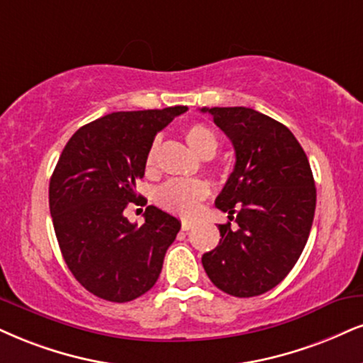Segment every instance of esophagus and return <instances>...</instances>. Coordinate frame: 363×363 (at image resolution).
<instances>
[{"mask_svg":"<svg viewBox=\"0 0 363 363\" xmlns=\"http://www.w3.org/2000/svg\"><path fill=\"white\" fill-rule=\"evenodd\" d=\"M191 227H194V222H190V220H183L182 222V230H190Z\"/></svg>","mask_w":363,"mask_h":363,"instance_id":"1","label":"esophagus"}]
</instances>
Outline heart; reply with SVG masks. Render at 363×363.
<instances>
[{"label":"heart","mask_w":363,"mask_h":363,"mask_svg":"<svg viewBox=\"0 0 363 363\" xmlns=\"http://www.w3.org/2000/svg\"><path fill=\"white\" fill-rule=\"evenodd\" d=\"M185 141L189 146L200 155L202 158H210L217 151L218 141L217 136L210 128L205 124H191L185 129ZM156 153H158V143H153L147 150L145 158V168L147 172L155 168L156 164ZM210 194V186L203 180H168L167 183L156 190V202L160 207H163L168 212L177 213L180 217H191L195 216L200 203L207 199Z\"/></svg>","instance_id":"heart-1"}]
</instances>
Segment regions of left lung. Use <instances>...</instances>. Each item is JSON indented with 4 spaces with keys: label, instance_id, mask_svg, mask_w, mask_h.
Here are the masks:
<instances>
[{
    "label": "left lung",
    "instance_id": "8db88e82",
    "mask_svg": "<svg viewBox=\"0 0 363 363\" xmlns=\"http://www.w3.org/2000/svg\"><path fill=\"white\" fill-rule=\"evenodd\" d=\"M235 150L234 172L216 207L229 213L222 239L202 256L223 293L259 296L281 283L301 256L316 207L310 161L284 124L250 107H203Z\"/></svg>",
    "mask_w": 363,
    "mask_h": 363
}]
</instances>
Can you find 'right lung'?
<instances>
[{"label":"right lung","instance_id":"right-lung-1","mask_svg":"<svg viewBox=\"0 0 363 363\" xmlns=\"http://www.w3.org/2000/svg\"><path fill=\"white\" fill-rule=\"evenodd\" d=\"M186 106L121 111L70 138L48 189L53 229L75 279L97 298L126 303L153 288L182 223L155 205L138 227L124 217L156 133Z\"/></svg>","mask_w":363,"mask_h":363}]
</instances>
